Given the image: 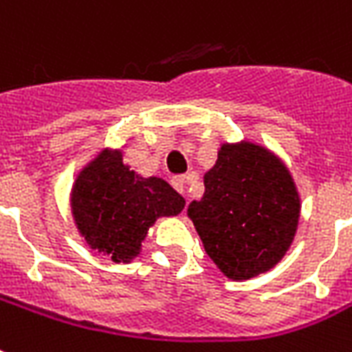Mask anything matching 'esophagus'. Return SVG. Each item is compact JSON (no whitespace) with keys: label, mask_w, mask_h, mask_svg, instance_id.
I'll return each instance as SVG.
<instances>
[{"label":"esophagus","mask_w":352,"mask_h":352,"mask_svg":"<svg viewBox=\"0 0 352 352\" xmlns=\"http://www.w3.org/2000/svg\"><path fill=\"white\" fill-rule=\"evenodd\" d=\"M171 184H173V188H175L179 194H186V179H184V177H173V179H171Z\"/></svg>","instance_id":"esophagus-1"}]
</instances>
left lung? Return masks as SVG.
<instances>
[{
    "label": "left lung",
    "mask_w": 352,
    "mask_h": 352,
    "mask_svg": "<svg viewBox=\"0 0 352 352\" xmlns=\"http://www.w3.org/2000/svg\"><path fill=\"white\" fill-rule=\"evenodd\" d=\"M188 206L206 254L230 280L272 272L297 234L301 195L277 153L256 142H223Z\"/></svg>",
    "instance_id": "8db88e82"
}]
</instances>
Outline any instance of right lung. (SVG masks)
Segmentation results:
<instances>
[{
    "label": "right lung",
    "instance_id": "add662e5",
    "mask_svg": "<svg viewBox=\"0 0 352 352\" xmlns=\"http://www.w3.org/2000/svg\"><path fill=\"white\" fill-rule=\"evenodd\" d=\"M186 205L160 177H142L123 162L122 149L103 147L75 175L69 208L87 245L114 264L138 258L158 218L179 216Z\"/></svg>",
    "mask_w": 352,
    "mask_h": 352
}]
</instances>
